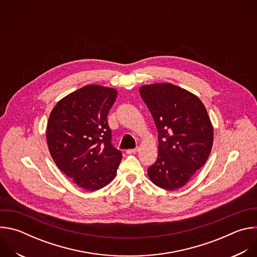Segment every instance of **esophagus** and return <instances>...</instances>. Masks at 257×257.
<instances>
[{
  "mask_svg": "<svg viewBox=\"0 0 257 257\" xmlns=\"http://www.w3.org/2000/svg\"><path fill=\"white\" fill-rule=\"evenodd\" d=\"M138 150H139V148H135V149H131V150H127L126 151V153L127 154H135V153H137L138 152Z\"/></svg>",
  "mask_w": 257,
  "mask_h": 257,
  "instance_id": "34e87169",
  "label": "esophagus"
}]
</instances>
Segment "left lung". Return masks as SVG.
<instances>
[{"label": "left lung", "instance_id": "obj_1", "mask_svg": "<svg viewBox=\"0 0 257 257\" xmlns=\"http://www.w3.org/2000/svg\"><path fill=\"white\" fill-rule=\"evenodd\" d=\"M139 93L159 133V156L149 177L160 188L179 189L211 152L213 128L206 108L196 95L171 83L143 85Z\"/></svg>", "mask_w": 257, "mask_h": 257}]
</instances>
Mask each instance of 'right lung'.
Masks as SVG:
<instances>
[{
    "label": "right lung",
    "instance_id": "right-lung-1",
    "mask_svg": "<svg viewBox=\"0 0 257 257\" xmlns=\"http://www.w3.org/2000/svg\"><path fill=\"white\" fill-rule=\"evenodd\" d=\"M116 97L114 88L86 85L62 98L49 118L47 141L54 162L86 191L109 184L122 160L107 124Z\"/></svg>",
    "mask_w": 257,
    "mask_h": 257
}]
</instances>
